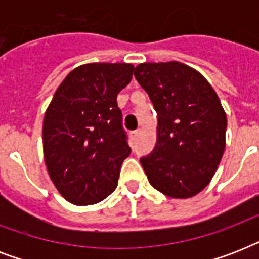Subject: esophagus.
I'll return each mask as SVG.
<instances>
[{
  "label": "esophagus",
  "mask_w": 259,
  "mask_h": 259,
  "mask_svg": "<svg viewBox=\"0 0 259 259\" xmlns=\"http://www.w3.org/2000/svg\"><path fill=\"white\" fill-rule=\"evenodd\" d=\"M138 136H140V130H133V132H130V138H132L133 141L137 140Z\"/></svg>",
  "instance_id": "1"
}]
</instances>
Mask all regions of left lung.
Returning a JSON list of instances; mask_svg holds the SVG:
<instances>
[{
  "instance_id": "left-lung-1",
  "label": "left lung",
  "mask_w": 259,
  "mask_h": 259,
  "mask_svg": "<svg viewBox=\"0 0 259 259\" xmlns=\"http://www.w3.org/2000/svg\"><path fill=\"white\" fill-rule=\"evenodd\" d=\"M134 76L157 113V142L140 158L153 188L187 199L207 187L226 146L227 118L217 93L179 62L142 63Z\"/></svg>"
}]
</instances>
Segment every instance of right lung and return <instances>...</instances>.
<instances>
[{
	"instance_id": "right-lung-1",
	"label": "right lung",
	"mask_w": 259,
	"mask_h": 259,
	"mask_svg": "<svg viewBox=\"0 0 259 259\" xmlns=\"http://www.w3.org/2000/svg\"><path fill=\"white\" fill-rule=\"evenodd\" d=\"M127 63H90L56 90L42 123L47 169L66 200L99 203L117 188L130 154L117 95L132 80Z\"/></svg>"
}]
</instances>
